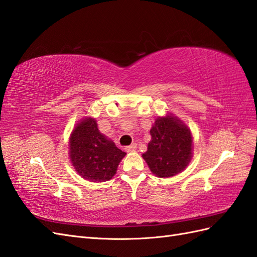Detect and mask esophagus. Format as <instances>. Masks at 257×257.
Listing matches in <instances>:
<instances>
[{
    "label": "esophagus",
    "instance_id": "obj_1",
    "mask_svg": "<svg viewBox=\"0 0 257 257\" xmlns=\"http://www.w3.org/2000/svg\"><path fill=\"white\" fill-rule=\"evenodd\" d=\"M124 150H126V152H134V151L137 150V144H131V146L124 148Z\"/></svg>",
    "mask_w": 257,
    "mask_h": 257
}]
</instances>
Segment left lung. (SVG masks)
I'll return each mask as SVG.
<instances>
[{"mask_svg":"<svg viewBox=\"0 0 257 257\" xmlns=\"http://www.w3.org/2000/svg\"><path fill=\"white\" fill-rule=\"evenodd\" d=\"M150 134L152 138L142 157L151 172L168 178L185 170L192 157V136L186 124L173 115L159 117Z\"/></svg>","mask_w":257,"mask_h":257,"instance_id":"left-lung-1","label":"left lung"}]
</instances>
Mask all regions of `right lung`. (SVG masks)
Here are the masks:
<instances>
[{"label": "right lung", "mask_w": 257, "mask_h": 257, "mask_svg": "<svg viewBox=\"0 0 257 257\" xmlns=\"http://www.w3.org/2000/svg\"><path fill=\"white\" fill-rule=\"evenodd\" d=\"M126 153L97 129L94 118H83L72 130L69 157L83 179L102 182L111 179Z\"/></svg>", "instance_id": "right-lung-1"}]
</instances>
